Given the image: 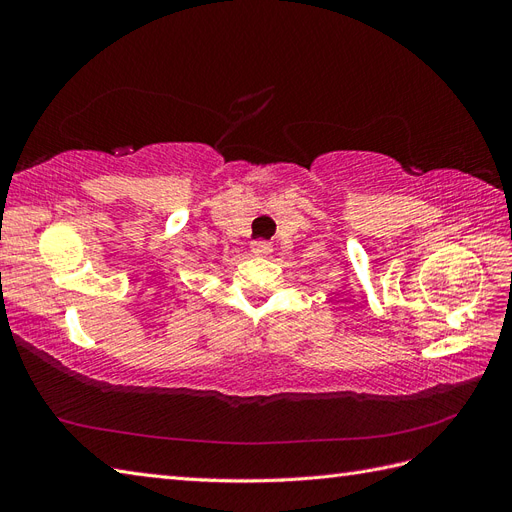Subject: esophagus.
Instances as JSON below:
<instances>
[{
    "label": "esophagus",
    "instance_id": "34e87169",
    "mask_svg": "<svg viewBox=\"0 0 512 512\" xmlns=\"http://www.w3.org/2000/svg\"><path fill=\"white\" fill-rule=\"evenodd\" d=\"M252 254L256 256H269L273 252V245L269 241H252Z\"/></svg>",
    "mask_w": 512,
    "mask_h": 512
}]
</instances>
